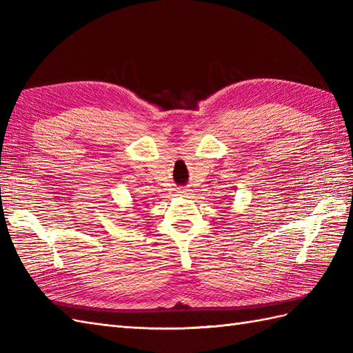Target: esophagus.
<instances>
[{"label": "esophagus", "mask_w": 353, "mask_h": 353, "mask_svg": "<svg viewBox=\"0 0 353 353\" xmlns=\"http://www.w3.org/2000/svg\"><path fill=\"white\" fill-rule=\"evenodd\" d=\"M180 194H182L183 196H189L191 195V189H183V191H180Z\"/></svg>", "instance_id": "34e87169"}]
</instances>
